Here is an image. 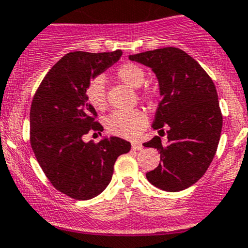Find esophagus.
Returning a JSON list of instances; mask_svg holds the SVG:
<instances>
[{
    "instance_id": "34e87169",
    "label": "esophagus",
    "mask_w": 248,
    "mask_h": 248,
    "mask_svg": "<svg viewBox=\"0 0 248 248\" xmlns=\"http://www.w3.org/2000/svg\"><path fill=\"white\" fill-rule=\"evenodd\" d=\"M132 149L136 150V151H139V150H142V145L138 141H133L132 142Z\"/></svg>"
}]
</instances>
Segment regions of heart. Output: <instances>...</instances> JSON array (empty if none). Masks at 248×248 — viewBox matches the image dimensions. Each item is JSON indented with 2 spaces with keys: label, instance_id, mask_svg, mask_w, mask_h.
<instances>
[{
  "label": "heart",
  "instance_id": "heart-1",
  "mask_svg": "<svg viewBox=\"0 0 248 248\" xmlns=\"http://www.w3.org/2000/svg\"><path fill=\"white\" fill-rule=\"evenodd\" d=\"M116 76L128 85L132 89H139L145 82L146 73L141 67L136 63H124L120 66L116 71ZM152 92L145 90L142 92V98L151 99ZM86 98L89 103L97 110L107 108L106 96V79L103 77H97L89 82L86 87ZM147 124V117L141 110H127V111H114L107 119V128L111 134L122 138L133 139L145 128Z\"/></svg>",
  "mask_w": 248,
  "mask_h": 248
}]
</instances>
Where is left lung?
<instances>
[{"label":"left lung","instance_id":"8db88e82","mask_svg":"<svg viewBox=\"0 0 248 248\" xmlns=\"http://www.w3.org/2000/svg\"><path fill=\"white\" fill-rule=\"evenodd\" d=\"M131 61L152 69L162 101L152 128L167 129L168 142L155 137L144 146L155 147L162 163L146 172L154 186L179 192L196 184L214 159L222 131L218 96L201 64L177 47H163L129 55Z\"/></svg>","mask_w":248,"mask_h":248}]
</instances>
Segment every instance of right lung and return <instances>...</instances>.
Listing matches in <instances>:
<instances>
[{
    "instance_id": "right-lung-1",
    "label": "right lung",
    "mask_w": 248,
    "mask_h": 248,
    "mask_svg": "<svg viewBox=\"0 0 248 248\" xmlns=\"http://www.w3.org/2000/svg\"><path fill=\"white\" fill-rule=\"evenodd\" d=\"M121 56V50L64 55L47 72L32 101L30 134L34 156L52 186L77 201L101 194L111 181L117 157L131 150V142L119 137H104L99 142L84 140L90 131H103L87 102V85Z\"/></svg>"
}]
</instances>
